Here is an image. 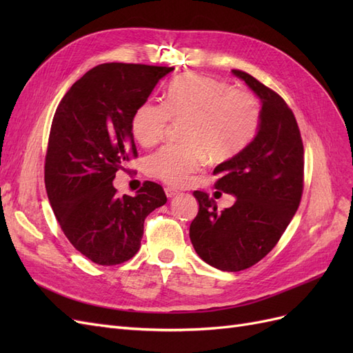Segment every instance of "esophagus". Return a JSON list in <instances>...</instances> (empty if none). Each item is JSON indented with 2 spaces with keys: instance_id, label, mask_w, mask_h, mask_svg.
I'll return each mask as SVG.
<instances>
[{
  "instance_id": "esophagus-1",
  "label": "esophagus",
  "mask_w": 353,
  "mask_h": 353,
  "mask_svg": "<svg viewBox=\"0 0 353 353\" xmlns=\"http://www.w3.org/2000/svg\"><path fill=\"white\" fill-rule=\"evenodd\" d=\"M165 193H166V196H168L169 199H172V197H175V196L179 194V191L175 190V188H172V187H168V188H165Z\"/></svg>"
}]
</instances>
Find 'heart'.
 <instances>
[{
    "label": "heart",
    "mask_w": 353,
    "mask_h": 353,
    "mask_svg": "<svg viewBox=\"0 0 353 353\" xmlns=\"http://www.w3.org/2000/svg\"><path fill=\"white\" fill-rule=\"evenodd\" d=\"M169 119H185L181 137L185 143L168 144L150 154L145 169L169 185H184L212 160L241 153L259 131L261 109L252 94L230 83L188 73L169 85L163 103L145 100L135 109L131 131L144 147L162 138Z\"/></svg>",
    "instance_id": "1"
}]
</instances>
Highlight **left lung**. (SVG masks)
Instances as JSON below:
<instances>
[{
	"label": "left lung",
	"instance_id": "left-lung-1",
	"mask_svg": "<svg viewBox=\"0 0 353 353\" xmlns=\"http://www.w3.org/2000/svg\"><path fill=\"white\" fill-rule=\"evenodd\" d=\"M261 100V125L241 153L213 169L215 187L237 200L218 210L194 191L199 213L190 240L213 268L236 272L259 262L279 243L299 208L303 191V143L293 112L279 94L252 74L232 70Z\"/></svg>",
	"mask_w": 353,
	"mask_h": 353
}]
</instances>
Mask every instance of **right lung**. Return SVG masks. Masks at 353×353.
Returning <instances> with one entry per match:
<instances>
[{
  "mask_svg": "<svg viewBox=\"0 0 353 353\" xmlns=\"http://www.w3.org/2000/svg\"><path fill=\"white\" fill-rule=\"evenodd\" d=\"M172 70L104 63L74 82L56 110L46 157L47 194L65 236L94 263L130 261L141 245L144 219L168 200L152 181L134 197H119L113 179L137 157L135 109Z\"/></svg>",
  "mask_w": 353,
  "mask_h": 353,
  "instance_id": "add662e5",
  "label": "right lung"
}]
</instances>
